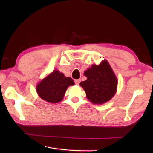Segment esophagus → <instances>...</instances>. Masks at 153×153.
<instances>
[{
	"mask_svg": "<svg viewBox=\"0 0 153 153\" xmlns=\"http://www.w3.org/2000/svg\"><path fill=\"white\" fill-rule=\"evenodd\" d=\"M79 82H80V80L79 79H76V81H75V83H76V85H79Z\"/></svg>",
	"mask_w": 153,
	"mask_h": 153,
	"instance_id": "1",
	"label": "esophagus"
}]
</instances>
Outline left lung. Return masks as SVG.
<instances>
[{
    "mask_svg": "<svg viewBox=\"0 0 153 153\" xmlns=\"http://www.w3.org/2000/svg\"><path fill=\"white\" fill-rule=\"evenodd\" d=\"M86 81L79 85L86 92V98L95 105L106 103L115 94L117 89V78L107 60L99 65L93 64L84 71Z\"/></svg>",
    "mask_w": 153,
    "mask_h": 153,
    "instance_id": "8db88e82",
    "label": "left lung"
}]
</instances>
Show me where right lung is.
<instances>
[{"mask_svg":"<svg viewBox=\"0 0 153 153\" xmlns=\"http://www.w3.org/2000/svg\"><path fill=\"white\" fill-rule=\"evenodd\" d=\"M74 84L71 77H65L63 73L55 69L38 83L36 90L42 100L55 104L63 99L67 88Z\"/></svg>","mask_w":153,"mask_h":153,"instance_id":"obj_1","label":"right lung"}]
</instances>
